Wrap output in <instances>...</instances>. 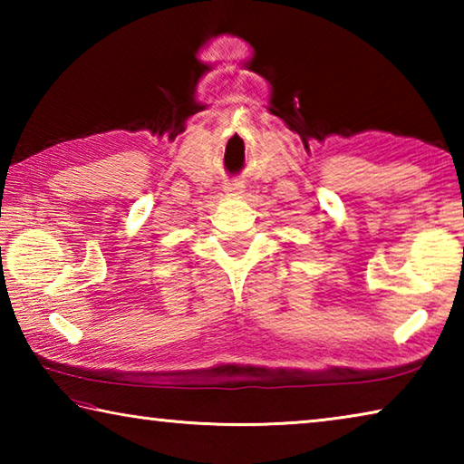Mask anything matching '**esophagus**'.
Listing matches in <instances>:
<instances>
[{"mask_svg":"<svg viewBox=\"0 0 464 464\" xmlns=\"http://www.w3.org/2000/svg\"><path fill=\"white\" fill-rule=\"evenodd\" d=\"M227 192H229L231 196H239V194H243V184H239V182H235V184H229L225 188Z\"/></svg>","mask_w":464,"mask_h":464,"instance_id":"obj_1","label":"esophagus"}]
</instances>
